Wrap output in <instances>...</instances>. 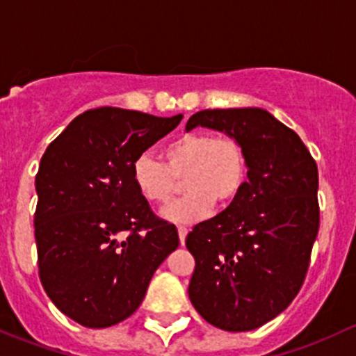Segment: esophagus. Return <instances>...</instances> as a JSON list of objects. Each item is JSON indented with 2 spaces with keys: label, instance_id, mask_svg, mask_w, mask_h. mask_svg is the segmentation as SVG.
Listing matches in <instances>:
<instances>
[{
  "label": "esophagus",
  "instance_id": "1",
  "mask_svg": "<svg viewBox=\"0 0 356 356\" xmlns=\"http://www.w3.org/2000/svg\"><path fill=\"white\" fill-rule=\"evenodd\" d=\"M188 234V228L186 226H178V236H179V243L185 245V238Z\"/></svg>",
  "mask_w": 356,
  "mask_h": 356
}]
</instances>
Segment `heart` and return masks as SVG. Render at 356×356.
Listing matches in <instances>:
<instances>
[{
  "label": "heart",
  "mask_w": 356,
  "mask_h": 356,
  "mask_svg": "<svg viewBox=\"0 0 356 356\" xmlns=\"http://www.w3.org/2000/svg\"><path fill=\"white\" fill-rule=\"evenodd\" d=\"M181 178L185 197L168 205L163 216L173 222H195L214 202L225 205L236 199L247 179V156L232 137L193 131L164 145L163 163L145 152L131 164L135 188L151 204L170 202Z\"/></svg>",
  "instance_id": "obj_1"
}]
</instances>
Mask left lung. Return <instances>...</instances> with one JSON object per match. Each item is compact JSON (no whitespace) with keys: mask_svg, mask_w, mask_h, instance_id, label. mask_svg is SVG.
I'll list each match as a JSON object with an SVG mask.
<instances>
[{"mask_svg":"<svg viewBox=\"0 0 356 356\" xmlns=\"http://www.w3.org/2000/svg\"><path fill=\"white\" fill-rule=\"evenodd\" d=\"M211 128L247 156V181L222 212L185 243L195 257L192 305L222 331H252L293 302L318 232V171L302 138L260 108L204 109L186 131Z\"/></svg>","mask_w":356,"mask_h":356,"instance_id":"left-lung-1","label":"left lung"}]
</instances>
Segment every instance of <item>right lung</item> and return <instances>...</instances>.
I'll use <instances>...</instances> for the list:
<instances>
[{
    "instance_id": "1",
    "label": "right lung",
    "mask_w": 356,
    "mask_h": 356,
    "mask_svg": "<svg viewBox=\"0 0 356 356\" xmlns=\"http://www.w3.org/2000/svg\"><path fill=\"white\" fill-rule=\"evenodd\" d=\"M181 118L90 109L47 145L35 175L39 277L72 321L101 329L130 317L178 248L177 226L156 218L131 164Z\"/></svg>"
}]
</instances>
